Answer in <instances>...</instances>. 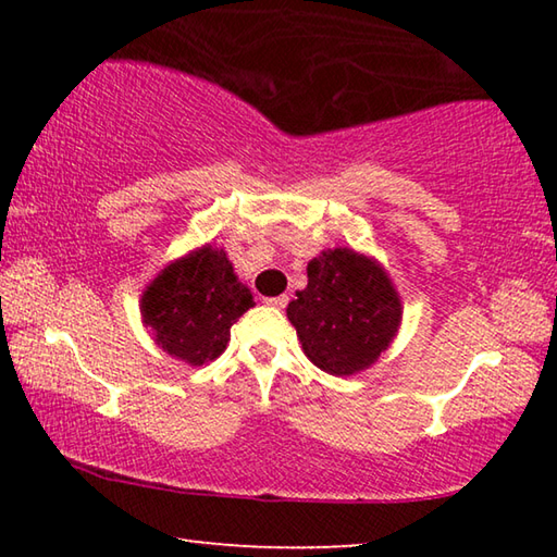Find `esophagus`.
Segmentation results:
<instances>
[{
  "label": "esophagus",
  "mask_w": 557,
  "mask_h": 557,
  "mask_svg": "<svg viewBox=\"0 0 557 557\" xmlns=\"http://www.w3.org/2000/svg\"><path fill=\"white\" fill-rule=\"evenodd\" d=\"M287 301H289V297H287V295H277V297H265V305H270V307H275V309H285V307H287Z\"/></svg>",
  "instance_id": "obj_1"
}]
</instances>
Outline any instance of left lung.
<instances>
[{"mask_svg": "<svg viewBox=\"0 0 557 557\" xmlns=\"http://www.w3.org/2000/svg\"><path fill=\"white\" fill-rule=\"evenodd\" d=\"M287 319L317 369L354 375L391 346L403 305L379 262L351 248H334L309 260L307 287L289 301Z\"/></svg>", "mask_w": 557, "mask_h": 557, "instance_id": "1", "label": "left lung"}]
</instances>
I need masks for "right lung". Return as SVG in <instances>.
Masks as SVG:
<instances>
[{
	"label": "right lung",
	"mask_w": 557,
	"mask_h": 557,
	"mask_svg": "<svg viewBox=\"0 0 557 557\" xmlns=\"http://www.w3.org/2000/svg\"><path fill=\"white\" fill-rule=\"evenodd\" d=\"M252 305L225 250L203 245L149 282L139 312L159 348L188 366H203L225 351L231 326Z\"/></svg>",
	"instance_id": "1"
}]
</instances>
